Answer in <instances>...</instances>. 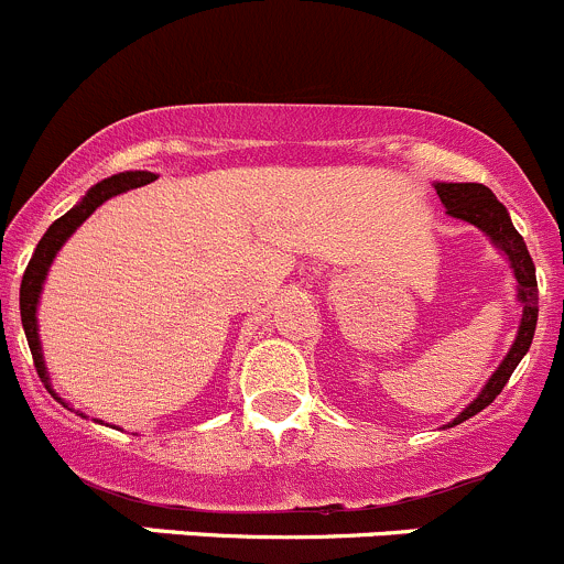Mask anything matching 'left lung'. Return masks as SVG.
<instances>
[{
	"instance_id": "left-lung-1",
	"label": "left lung",
	"mask_w": 564,
	"mask_h": 564,
	"mask_svg": "<svg viewBox=\"0 0 564 564\" xmlns=\"http://www.w3.org/2000/svg\"><path fill=\"white\" fill-rule=\"evenodd\" d=\"M436 192L449 216L479 227V230H482L485 236H490V241L510 258V265L512 271H516L518 280V299H521L523 304L521 328H518V337L516 343H512L510 354L505 356L499 370H496L494 376H490V381L485 383L479 398L474 400L464 414L455 416L453 425H460V422L469 420L477 411H482L485 405L494 403L496 394L505 389L512 370H516L518 361L523 359V354H527L529 345H532L534 326H538V276H534V263L532 258H529V249L527 243H523L521 232L512 227L507 208L494 197V192H490L488 186H482V183H436Z\"/></svg>"
}]
</instances>
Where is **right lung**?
<instances>
[{"label":"right lung","instance_id":"1","mask_svg":"<svg viewBox=\"0 0 564 564\" xmlns=\"http://www.w3.org/2000/svg\"><path fill=\"white\" fill-rule=\"evenodd\" d=\"M155 175L153 172H120V175H111L106 181L95 183V186L87 192V197L82 199L76 208H70L68 214L59 216L52 227L46 230V236L41 238L37 243L35 254H32L30 265H26L24 276H21V323H24V334H26V343H30L32 350V361H35V370L41 376V381L46 383L48 389V376H46V365H43V354H41V339H37V321H35V310H37V299H41V288L43 280H46V271L52 265L54 254L59 252L65 241H68L70 232L93 216L95 208L106 203V199L117 197V194L128 192V188H137V186H148L153 183Z\"/></svg>","mask_w":564,"mask_h":564}]
</instances>
